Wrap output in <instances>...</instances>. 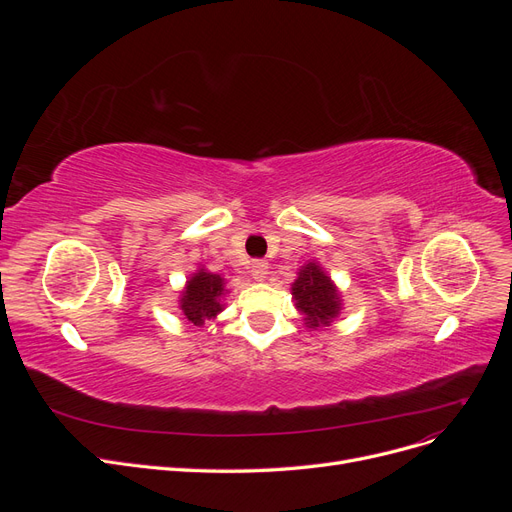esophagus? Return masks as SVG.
I'll return each instance as SVG.
<instances>
[{
	"mask_svg": "<svg viewBox=\"0 0 512 512\" xmlns=\"http://www.w3.org/2000/svg\"><path fill=\"white\" fill-rule=\"evenodd\" d=\"M250 273H252V277L256 282H262L267 277V273H269V265L265 260H254L252 262V267H250Z\"/></svg>",
	"mask_w": 512,
	"mask_h": 512,
	"instance_id": "34e87169",
	"label": "esophagus"
}]
</instances>
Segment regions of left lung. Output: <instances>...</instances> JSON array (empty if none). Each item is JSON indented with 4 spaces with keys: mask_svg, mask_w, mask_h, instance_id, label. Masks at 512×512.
Here are the masks:
<instances>
[{
    "mask_svg": "<svg viewBox=\"0 0 512 512\" xmlns=\"http://www.w3.org/2000/svg\"><path fill=\"white\" fill-rule=\"evenodd\" d=\"M294 307L299 309L307 329L331 327L342 314V292L331 280V275L320 267V262L307 260L297 271V280L290 284Z\"/></svg>",
    "mask_w": 512,
    "mask_h": 512,
    "instance_id": "8db88e82",
    "label": "left lung"
}]
</instances>
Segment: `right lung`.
I'll use <instances>...</instances> for the list:
<instances>
[{
	"instance_id": "right-lung-1",
	"label": "right lung",
	"mask_w": 512,
	"mask_h": 512,
	"mask_svg": "<svg viewBox=\"0 0 512 512\" xmlns=\"http://www.w3.org/2000/svg\"><path fill=\"white\" fill-rule=\"evenodd\" d=\"M226 294V280L220 273L198 267L179 294V309L194 327H203L207 320H215L224 312Z\"/></svg>"
}]
</instances>
